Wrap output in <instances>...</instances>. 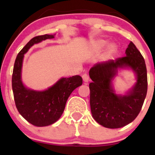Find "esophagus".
Returning a JSON list of instances; mask_svg holds the SVG:
<instances>
[{
    "instance_id": "34e87169",
    "label": "esophagus",
    "mask_w": 155,
    "mask_h": 155,
    "mask_svg": "<svg viewBox=\"0 0 155 155\" xmlns=\"http://www.w3.org/2000/svg\"><path fill=\"white\" fill-rule=\"evenodd\" d=\"M82 79H83V81H84V82H88L89 80H90V77H89V76L87 75V74H84L82 75Z\"/></svg>"
}]
</instances>
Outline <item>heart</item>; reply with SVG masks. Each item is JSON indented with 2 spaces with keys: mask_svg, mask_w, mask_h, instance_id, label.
<instances>
[{
  "mask_svg": "<svg viewBox=\"0 0 155 155\" xmlns=\"http://www.w3.org/2000/svg\"><path fill=\"white\" fill-rule=\"evenodd\" d=\"M108 44V41L104 39H97V40L94 41L91 43V48L92 51H95V52H98L104 49ZM117 51H118V46L116 44L112 43L110 44L107 47L106 51V55L108 58H111L113 57L114 55L117 54Z\"/></svg>",
  "mask_w": 155,
  "mask_h": 155,
  "instance_id": "obj_1",
  "label": "heart"
}]
</instances>
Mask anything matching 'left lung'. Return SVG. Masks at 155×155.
<instances>
[{"mask_svg": "<svg viewBox=\"0 0 155 155\" xmlns=\"http://www.w3.org/2000/svg\"><path fill=\"white\" fill-rule=\"evenodd\" d=\"M131 69L137 82L124 95L117 94L113 80L119 69ZM90 108L92 117L107 128H120L132 122L141 109L147 92V72L145 60L130 41L125 56L97 63L89 72Z\"/></svg>", "mask_w": 155, "mask_h": 155, "instance_id": "1", "label": "left lung"}]
</instances>
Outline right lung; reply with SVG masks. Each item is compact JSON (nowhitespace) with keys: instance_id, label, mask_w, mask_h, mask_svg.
<instances>
[{"instance_id":"1","label":"right lung","mask_w":155,"mask_h":155,"mask_svg":"<svg viewBox=\"0 0 155 155\" xmlns=\"http://www.w3.org/2000/svg\"><path fill=\"white\" fill-rule=\"evenodd\" d=\"M54 38V35L45 34L32 38L17 54L14 65L12 82L16 107L28 122L37 127L50 125L59 120L68 97L76 88L82 84V78L78 75L61 78L43 91L32 90L23 84L22 68L24 54L34 44Z\"/></svg>"}]
</instances>
